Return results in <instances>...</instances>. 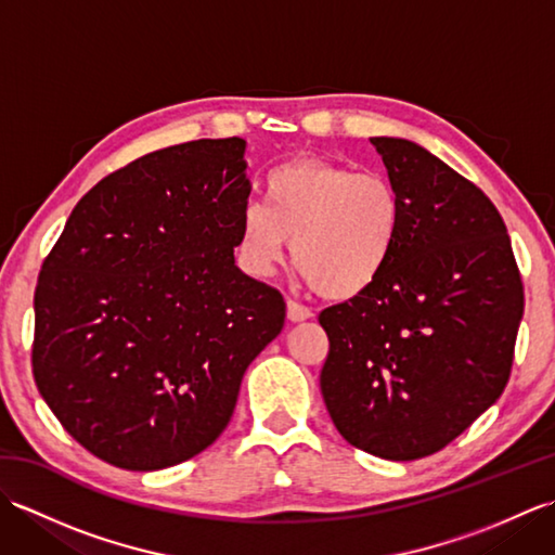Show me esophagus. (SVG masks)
<instances>
[{
    "label": "esophagus",
    "mask_w": 555,
    "mask_h": 555,
    "mask_svg": "<svg viewBox=\"0 0 555 555\" xmlns=\"http://www.w3.org/2000/svg\"><path fill=\"white\" fill-rule=\"evenodd\" d=\"M286 308H288V320H291V322H305V320H310V317H312V310L305 308L302 302L288 300Z\"/></svg>",
    "instance_id": "34e87169"
}]
</instances>
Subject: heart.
I'll use <instances>...</instances> for the list:
<instances>
[{
	"instance_id": "heart-1",
	"label": "heart",
	"mask_w": 555,
	"mask_h": 555,
	"mask_svg": "<svg viewBox=\"0 0 555 555\" xmlns=\"http://www.w3.org/2000/svg\"><path fill=\"white\" fill-rule=\"evenodd\" d=\"M403 231V199L376 171L305 157L267 176L264 207L238 219V250L255 274L286 253L324 298L350 300L382 279Z\"/></svg>"
}]
</instances>
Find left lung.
Returning a JSON list of instances; mask_svg holds the SVG:
<instances>
[{"instance_id":"8db88e82","label":"left lung","mask_w":555,"mask_h":555,"mask_svg":"<svg viewBox=\"0 0 555 555\" xmlns=\"http://www.w3.org/2000/svg\"><path fill=\"white\" fill-rule=\"evenodd\" d=\"M372 143L403 199V231L367 293L322 310L320 384L350 446L417 460L457 439L503 393L525 288L481 188L410 140Z\"/></svg>"}]
</instances>
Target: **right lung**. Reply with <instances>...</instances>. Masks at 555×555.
I'll return each instance as SVG.
<instances>
[{
	"mask_svg": "<svg viewBox=\"0 0 555 555\" xmlns=\"http://www.w3.org/2000/svg\"><path fill=\"white\" fill-rule=\"evenodd\" d=\"M245 140H193L90 188L35 288L33 376L104 463L162 469L203 453L243 374L286 320L276 288L235 267L250 197Z\"/></svg>",
	"mask_w": 555,
	"mask_h": 555,
	"instance_id": "obj_1",
	"label": "right lung"
}]
</instances>
